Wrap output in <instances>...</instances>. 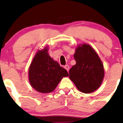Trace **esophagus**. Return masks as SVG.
I'll return each instance as SVG.
<instances>
[{
    "mask_svg": "<svg viewBox=\"0 0 123 123\" xmlns=\"http://www.w3.org/2000/svg\"><path fill=\"white\" fill-rule=\"evenodd\" d=\"M64 68L68 72H69V66L68 65H66L64 66Z\"/></svg>",
    "mask_w": 123,
    "mask_h": 123,
    "instance_id": "obj_1",
    "label": "esophagus"
}]
</instances>
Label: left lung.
Instances as JSON below:
<instances>
[{
    "mask_svg": "<svg viewBox=\"0 0 123 123\" xmlns=\"http://www.w3.org/2000/svg\"><path fill=\"white\" fill-rule=\"evenodd\" d=\"M76 63L69 70V78L77 88L83 93H91L102 84L104 69L102 61L93 48L82 44L76 49Z\"/></svg>",
    "mask_w": 123,
    "mask_h": 123,
    "instance_id": "1",
    "label": "left lung"
}]
</instances>
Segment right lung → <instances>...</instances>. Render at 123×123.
<instances>
[{
	"label": "right lung",
	"instance_id": "obj_1",
	"mask_svg": "<svg viewBox=\"0 0 123 123\" xmlns=\"http://www.w3.org/2000/svg\"><path fill=\"white\" fill-rule=\"evenodd\" d=\"M28 75L31 86L38 92L46 94L53 91L62 79L69 74L50 57L46 47L36 54L29 66Z\"/></svg>",
	"mask_w": 123,
	"mask_h": 123
}]
</instances>
